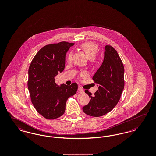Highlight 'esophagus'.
I'll return each mask as SVG.
<instances>
[{
	"mask_svg": "<svg viewBox=\"0 0 156 156\" xmlns=\"http://www.w3.org/2000/svg\"><path fill=\"white\" fill-rule=\"evenodd\" d=\"M78 91L79 92H83V89L81 87H78Z\"/></svg>",
	"mask_w": 156,
	"mask_h": 156,
	"instance_id": "esophagus-1",
	"label": "esophagus"
}]
</instances>
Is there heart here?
<instances>
[{"mask_svg": "<svg viewBox=\"0 0 156 156\" xmlns=\"http://www.w3.org/2000/svg\"><path fill=\"white\" fill-rule=\"evenodd\" d=\"M80 47L85 52L87 57L90 59L92 63L96 62L97 58L95 57V55L98 52V47L96 43L94 42H85L80 45ZM72 56V52H69L67 56L68 61H70L71 59Z\"/></svg>", "mask_w": 156, "mask_h": 156, "instance_id": "1", "label": "heart"}]
</instances>
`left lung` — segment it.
<instances>
[{"mask_svg": "<svg viewBox=\"0 0 156 156\" xmlns=\"http://www.w3.org/2000/svg\"><path fill=\"white\" fill-rule=\"evenodd\" d=\"M124 66L116 50L111 45L105 46L104 61L92 80L98 85L94 96L85 90L90 98L89 104L82 108L87 115L99 117L111 111L118 103L124 89Z\"/></svg>", "mask_w": 156, "mask_h": 156, "instance_id": "left-lung-1", "label": "left lung"}]
</instances>
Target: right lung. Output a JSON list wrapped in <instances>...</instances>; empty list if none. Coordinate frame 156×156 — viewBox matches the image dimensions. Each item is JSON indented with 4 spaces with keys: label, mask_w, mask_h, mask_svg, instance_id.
Wrapping results in <instances>:
<instances>
[{
    "label": "right lung",
    "mask_w": 156,
    "mask_h": 156,
    "mask_svg": "<svg viewBox=\"0 0 156 156\" xmlns=\"http://www.w3.org/2000/svg\"><path fill=\"white\" fill-rule=\"evenodd\" d=\"M74 43L61 41L46 45L36 54L29 68L27 87L34 107L47 119H55L65 112L68 98L74 95L78 85H61L55 82V77L63 71L66 55Z\"/></svg>",
    "instance_id": "add662e5"
}]
</instances>
